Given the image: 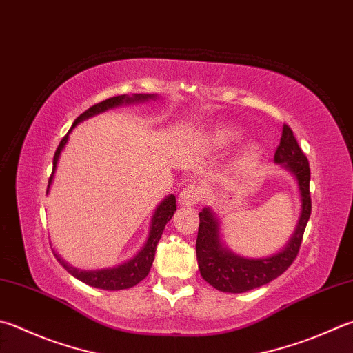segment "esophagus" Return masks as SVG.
<instances>
[{
  "label": "esophagus",
  "mask_w": 353,
  "mask_h": 353,
  "mask_svg": "<svg viewBox=\"0 0 353 353\" xmlns=\"http://www.w3.org/2000/svg\"><path fill=\"white\" fill-rule=\"evenodd\" d=\"M203 194V190L199 183H190L182 190V193L179 194V203L183 207H194L197 202H201Z\"/></svg>",
  "instance_id": "esophagus-1"
}]
</instances>
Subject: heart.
<instances>
[{"mask_svg": "<svg viewBox=\"0 0 353 353\" xmlns=\"http://www.w3.org/2000/svg\"><path fill=\"white\" fill-rule=\"evenodd\" d=\"M243 132L242 130L236 126H223L219 128L214 134L213 137H211V143H213L216 148H228L230 145H233L234 142H238L239 139H242ZM261 156V148L259 145H248L245 150H243L241 160L243 163H250V162H254V160H258Z\"/></svg>", "mask_w": 353, "mask_h": 353, "instance_id": "heart-1", "label": "heart"}]
</instances>
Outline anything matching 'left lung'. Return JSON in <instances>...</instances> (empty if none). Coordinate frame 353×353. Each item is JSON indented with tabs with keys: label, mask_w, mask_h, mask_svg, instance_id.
Wrapping results in <instances>:
<instances>
[{
	"label": "left lung",
	"mask_w": 353,
	"mask_h": 353,
	"mask_svg": "<svg viewBox=\"0 0 353 353\" xmlns=\"http://www.w3.org/2000/svg\"><path fill=\"white\" fill-rule=\"evenodd\" d=\"M274 162L283 165L294 176L301 194V216L294 233L279 253L262 259H245L227 250L221 243L219 222L210 208L199 213V232L196 239L197 265L202 278L221 292L243 293L265 285L281 276L296 259L304 230L312 213L310 166L299 148L290 126L284 125Z\"/></svg>",
	"instance_id": "8db88e82"
}]
</instances>
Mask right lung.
Instances as JSON below:
<instances>
[{
	"mask_svg": "<svg viewBox=\"0 0 353 353\" xmlns=\"http://www.w3.org/2000/svg\"><path fill=\"white\" fill-rule=\"evenodd\" d=\"M156 97H157V95H154V94H152V95L151 94H134L132 97H128V95H117V97L106 99L103 101H100V103L91 106L89 110H86L83 114H80L79 117L75 119L72 128H75V125H79L80 121L92 117V115H95V114H100V112H105L108 110H111V108L120 106V105L137 103V101H145V100L156 99ZM72 128H70L69 132L72 131ZM69 132L61 139L59 148H57V151H55L54 168H52V174H50V177H49L48 193H49L50 183H52L54 172H55V168H57V163H59L61 151H63V148H65V145L68 143ZM174 211H176V197H174V194H170L168 197L163 199L162 203H160L157 207L154 216H152L151 227H150V236H148V241H146L143 248L140 250V252L136 256H134L131 261H128L121 265L112 267V268H103V270H88L86 272V270H79V268H74V267L68 265L66 262L60 258V256H57V254L55 256H57V259L60 261V264L65 267L74 278L80 279L81 283H85L88 285H91V287L103 288V290H123V288L134 287L136 284H139L140 281L148 276V273L151 270V265H152V261H154L156 247L159 243V239L163 233V228L166 225V222L171 221V217H172V214H174Z\"/></svg>",
	"mask_w": 353,
	"mask_h": 353,
	"instance_id": "right-lung-1",
	"label": "right lung"
}]
</instances>
